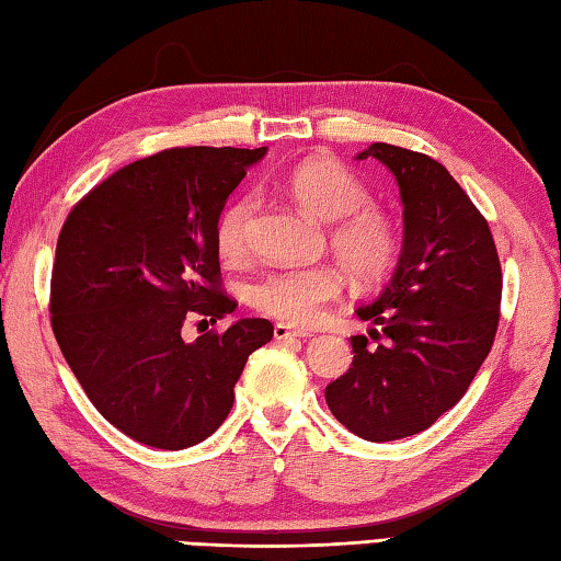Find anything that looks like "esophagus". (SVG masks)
Here are the masks:
<instances>
[{"mask_svg": "<svg viewBox=\"0 0 561 561\" xmlns=\"http://www.w3.org/2000/svg\"><path fill=\"white\" fill-rule=\"evenodd\" d=\"M296 337H308L301 330H291L289 325L277 323L274 325V340H296Z\"/></svg>", "mask_w": 561, "mask_h": 561, "instance_id": "1", "label": "esophagus"}]
</instances>
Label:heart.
Masks as SVG:
<instances>
[{"label": "heart", "instance_id": "heart-1", "mask_svg": "<svg viewBox=\"0 0 561 561\" xmlns=\"http://www.w3.org/2000/svg\"><path fill=\"white\" fill-rule=\"evenodd\" d=\"M284 190L311 214L330 224V248L356 279L374 282L396 265L400 231L390 214L368 205V190L347 165L313 157L301 161L284 178ZM257 202L243 195L229 202L214 226V243L221 260L238 262L248 255ZM342 294V277L335 267L274 270L250 287V304L260 313L277 318L282 325L313 328L325 308Z\"/></svg>", "mask_w": 561, "mask_h": 561}]
</instances>
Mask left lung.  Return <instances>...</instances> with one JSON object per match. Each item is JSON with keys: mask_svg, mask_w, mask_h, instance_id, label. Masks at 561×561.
<instances>
[{"mask_svg": "<svg viewBox=\"0 0 561 561\" xmlns=\"http://www.w3.org/2000/svg\"><path fill=\"white\" fill-rule=\"evenodd\" d=\"M386 163L400 185L404 241L386 291L356 316L350 371L325 388L337 422L366 440L420 434L456 404L490 354L502 306V262L490 224L444 165L376 141L359 159Z\"/></svg>", "mask_w": 561, "mask_h": 561, "instance_id": "8db88e82", "label": "left lung"}]
</instances>
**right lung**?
I'll list each match as a JSON object with an SVG mask.
<instances>
[{
	"label": "right lung",
	"mask_w": 561,
	"mask_h": 561,
	"mask_svg": "<svg viewBox=\"0 0 561 561\" xmlns=\"http://www.w3.org/2000/svg\"><path fill=\"white\" fill-rule=\"evenodd\" d=\"M267 147H175L123 165L65 219L50 279L55 340L105 420L153 448L181 450L229 416L248 356L272 340L243 318L195 342L187 320L233 313L214 226Z\"/></svg>",
	"instance_id": "1"
}]
</instances>
